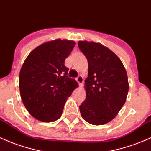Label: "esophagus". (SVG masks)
I'll use <instances>...</instances> for the list:
<instances>
[{
  "label": "esophagus",
  "instance_id": "1",
  "mask_svg": "<svg viewBox=\"0 0 151 151\" xmlns=\"http://www.w3.org/2000/svg\"><path fill=\"white\" fill-rule=\"evenodd\" d=\"M76 80H77V82H78V84H80V85H82V84H83L84 79L82 76H79V77H77V78H76Z\"/></svg>",
  "mask_w": 151,
  "mask_h": 151
}]
</instances>
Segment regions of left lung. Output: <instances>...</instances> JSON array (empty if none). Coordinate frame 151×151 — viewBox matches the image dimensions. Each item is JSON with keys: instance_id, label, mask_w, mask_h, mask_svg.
Here are the masks:
<instances>
[{"instance_id": "1", "label": "left lung", "mask_w": 151, "mask_h": 151, "mask_svg": "<svg viewBox=\"0 0 151 151\" xmlns=\"http://www.w3.org/2000/svg\"><path fill=\"white\" fill-rule=\"evenodd\" d=\"M78 46L88 62L86 99L79 106L81 115L92 125H104L117 115L126 101V71L118 57L101 44L81 41Z\"/></svg>"}]
</instances>
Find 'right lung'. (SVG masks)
Returning a JSON list of instances; mask_svg holds the SVG:
<instances>
[{"label": "right lung", "instance_id": "1", "mask_svg": "<svg viewBox=\"0 0 151 151\" xmlns=\"http://www.w3.org/2000/svg\"><path fill=\"white\" fill-rule=\"evenodd\" d=\"M75 42L51 41L34 49L23 64L19 74V89L23 103L34 117L51 122L62 115L68 97L77 86L68 77L65 59Z\"/></svg>", "mask_w": 151, "mask_h": 151}]
</instances>
